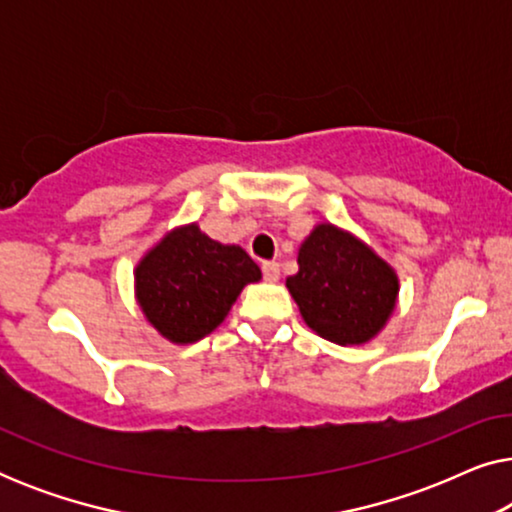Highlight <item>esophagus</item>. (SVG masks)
Masks as SVG:
<instances>
[{"label":"esophagus","mask_w":512,"mask_h":512,"mask_svg":"<svg viewBox=\"0 0 512 512\" xmlns=\"http://www.w3.org/2000/svg\"><path fill=\"white\" fill-rule=\"evenodd\" d=\"M263 277H265V282H277V279H279V263H275V261L263 263Z\"/></svg>","instance_id":"obj_1"}]
</instances>
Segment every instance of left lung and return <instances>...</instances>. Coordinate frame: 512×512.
<instances>
[{"label":"left lung","instance_id":"1","mask_svg":"<svg viewBox=\"0 0 512 512\" xmlns=\"http://www.w3.org/2000/svg\"><path fill=\"white\" fill-rule=\"evenodd\" d=\"M300 317L335 345H366L398 303V275L361 237L317 223L298 247V272L286 279Z\"/></svg>","mask_w":512,"mask_h":512}]
</instances>
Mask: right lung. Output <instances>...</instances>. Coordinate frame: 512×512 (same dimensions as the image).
Listing matches in <instances>:
<instances>
[{"label":"right lung","mask_w":512,"mask_h":512,"mask_svg":"<svg viewBox=\"0 0 512 512\" xmlns=\"http://www.w3.org/2000/svg\"><path fill=\"white\" fill-rule=\"evenodd\" d=\"M261 268L237 244H221L184 223L160 237L135 265V300L172 345H191L219 328Z\"/></svg>","instance_id":"obj_1"}]
</instances>
